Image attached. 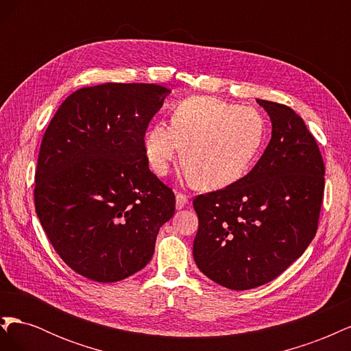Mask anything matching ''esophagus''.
Wrapping results in <instances>:
<instances>
[{
    "label": "esophagus",
    "mask_w": 351,
    "mask_h": 351,
    "mask_svg": "<svg viewBox=\"0 0 351 351\" xmlns=\"http://www.w3.org/2000/svg\"><path fill=\"white\" fill-rule=\"evenodd\" d=\"M187 204H189V196L182 193V192H178L176 195V208L177 209H183Z\"/></svg>",
    "instance_id": "1"
}]
</instances>
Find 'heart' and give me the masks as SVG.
Instances as JSON below:
<instances>
[{"label": "heart", "mask_w": 351, "mask_h": 351, "mask_svg": "<svg viewBox=\"0 0 351 351\" xmlns=\"http://www.w3.org/2000/svg\"><path fill=\"white\" fill-rule=\"evenodd\" d=\"M265 121L259 111L210 97L180 102L171 124L158 121L146 130L143 151L151 169L165 176L182 162L200 189H219L246 174L262 149Z\"/></svg>", "instance_id": "heart-1"}]
</instances>
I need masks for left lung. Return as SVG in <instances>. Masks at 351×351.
<instances>
[{"label": "left lung", "mask_w": 351, "mask_h": 351, "mask_svg": "<svg viewBox=\"0 0 351 351\" xmlns=\"http://www.w3.org/2000/svg\"><path fill=\"white\" fill-rule=\"evenodd\" d=\"M272 137L250 173L193 199L199 218L193 258L208 278L231 290L277 278L313 240L325 165L313 134L290 107L256 101Z\"/></svg>", "instance_id": "obj_1"}]
</instances>
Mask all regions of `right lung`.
<instances>
[{
    "mask_svg": "<svg viewBox=\"0 0 351 351\" xmlns=\"http://www.w3.org/2000/svg\"><path fill=\"white\" fill-rule=\"evenodd\" d=\"M169 89L104 83L73 92L42 137L35 209L52 247L97 282L130 277L152 259L176 196L151 169L143 137Z\"/></svg>",
    "mask_w": 351,
    "mask_h": 351,
    "instance_id": "1",
    "label": "right lung"
}]
</instances>
